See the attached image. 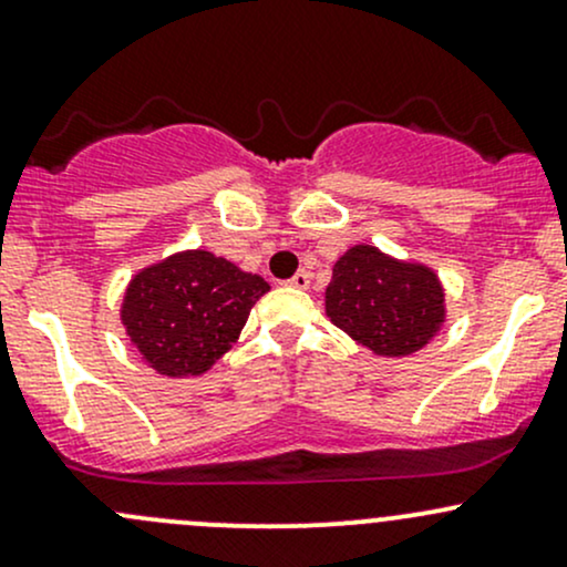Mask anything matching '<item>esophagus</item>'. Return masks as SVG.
I'll list each match as a JSON object with an SVG mask.
<instances>
[{"mask_svg":"<svg viewBox=\"0 0 567 567\" xmlns=\"http://www.w3.org/2000/svg\"><path fill=\"white\" fill-rule=\"evenodd\" d=\"M286 286H291V289H308V286H310V272L300 270L295 278H289V281H286Z\"/></svg>","mask_w":567,"mask_h":567,"instance_id":"1","label":"esophagus"}]
</instances>
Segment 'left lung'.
<instances>
[{"label":"left lung","instance_id":"left-lung-1","mask_svg":"<svg viewBox=\"0 0 567 567\" xmlns=\"http://www.w3.org/2000/svg\"><path fill=\"white\" fill-rule=\"evenodd\" d=\"M327 316L381 357H408L441 330L443 289L424 265L354 246L332 267Z\"/></svg>","mask_w":567,"mask_h":567}]
</instances>
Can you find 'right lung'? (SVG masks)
<instances>
[{
	"instance_id": "add662e5",
	"label": "right lung",
	"mask_w": 567,
	"mask_h": 567,
	"mask_svg": "<svg viewBox=\"0 0 567 567\" xmlns=\"http://www.w3.org/2000/svg\"><path fill=\"white\" fill-rule=\"evenodd\" d=\"M265 291V278L199 248L137 272L121 321L151 368L184 379L205 373L233 349Z\"/></svg>"
}]
</instances>
